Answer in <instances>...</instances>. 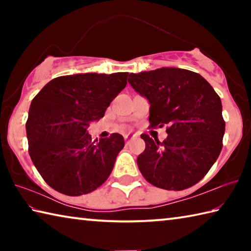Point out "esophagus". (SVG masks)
<instances>
[{
    "label": "esophagus",
    "instance_id": "1",
    "mask_svg": "<svg viewBox=\"0 0 251 251\" xmlns=\"http://www.w3.org/2000/svg\"><path fill=\"white\" fill-rule=\"evenodd\" d=\"M133 137H134V135H131V134L125 135V141H126V144H127V145H128V144H129V141H130V139L133 138Z\"/></svg>",
    "mask_w": 251,
    "mask_h": 251
}]
</instances>
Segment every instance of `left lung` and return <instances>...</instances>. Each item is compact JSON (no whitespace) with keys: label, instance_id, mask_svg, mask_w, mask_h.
Segmentation results:
<instances>
[{"label":"left lung","instance_id":"obj_1","mask_svg":"<svg viewBox=\"0 0 251 251\" xmlns=\"http://www.w3.org/2000/svg\"><path fill=\"white\" fill-rule=\"evenodd\" d=\"M128 83L151 104V126H167L163 143L141 135L146 144L137 158L142 175L167 190L197 184L223 148L226 124L217 93L201 75L177 67L131 73Z\"/></svg>","mask_w":251,"mask_h":251}]
</instances>
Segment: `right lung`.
I'll return each mask as SVG.
<instances>
[{
	"label": "right lung",
	"instance_id": "right-lung-1",
	"mask_svg": "<svg viewBox=\"0 0 251 251\" xmlns=\"http://www.w3.org/2000/svg\"><path fill=\"white\" fill-rule=\"evenodd\" d=\"M127 76V72L59 76L33 99L26 122L29 156L43 179L58 193L88 194L112 173L124 137L115 133L92 141L87 128L104 117L125 88Z\"/></svg>",
	"mask_w": 251,
	"mask_h": 251
}]
</instances>
